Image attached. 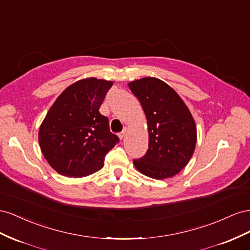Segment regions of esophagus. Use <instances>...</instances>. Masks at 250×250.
I'll return each mask as SVG.
<instances>
[{"mask_svg": "<svg viewBox=\"0 0 250 250\" xmlns=\"http://www.w3.org/2000/svg\"><path fill=\"white\" fill-rule=\"evenodd\" d=\"M126 131H127V129H126V127H125V129H124L123 131H121V132L119 133V138H120V139H123V138L125 136Z\"/></svg>", "mask_w": 250, "mask_h": 250, "instance_id": "esophagus-1", "label": "esophagus"}]
</instances>
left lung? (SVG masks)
<instances>
[{
  "label": "left lung",
  "mask_w": 250,
  "mask_h": 250,
  "mask_svg": "<svg viewBox=\"0 0 250 250\" xmlns=\"http://www.w3.org/2000/svg\"><path fill=\"white\" fill-rule=\"evenodd\" d=\"M144 109L148 129V148L134 159L140 173L166 179L188 165L195 151L197 129L188 106L167 83L145 77L129 83Z\"/></svg>",
  "instance_id": "8db88e82"
}]
</instances>
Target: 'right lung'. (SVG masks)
Instances as JSON below:
<instances>
[{
  "label": "right lung",
  "mask_w": 250,
  "mask_h": 250,
  "mask_svg": "<svg viewBox=\"0 0 250 250\" xmlns=\"http://www.w3.org/2000/svg\"><path fill=\"white\" fill-rule=\"evenodd\" d=\"M113 83L91 77L71 84L48 111L39 132L42 153L62 176L81 178L104 167L119 142L109 118L99 113Z\"/></svg>",
  "instance_id": "add662e5"
}]
</instances>
